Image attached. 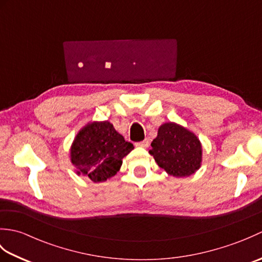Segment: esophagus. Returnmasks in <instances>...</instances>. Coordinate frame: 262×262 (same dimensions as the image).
Returning a JSON list of instances; mask_svg holds the SVG:
<instances>
[{
    "label": "esophagus",
    "mask_w": 262,
    "mask_h": 262,
    "mask_svg": "<svg viewBox=\"0 0 262 262\" xmlns=\"http://www.w3.org/2000/svg\"><path fill=\"white\" fill-rule=\"evenodd\" d=\"M136 145L146 148V147H148V145H149V142H148V140H144V141H142V142L136 143Z\"/></svg>",
    "instance_id": "obj_1"
}]
</instances>
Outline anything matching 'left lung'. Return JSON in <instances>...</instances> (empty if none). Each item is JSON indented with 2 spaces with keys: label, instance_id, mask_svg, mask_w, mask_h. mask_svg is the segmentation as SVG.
I'll list each match as a JSON object with an SVG mask.
<instances>
[{
  "label": "left lung",
  "instance_id": "8db88e82",
  "mask_svg": "<svg viewBox=\"0 0 262 262\" xmlns=\"http://www.w3.org/2000/svg\"><path fill=\"white\" fill-rule=\"evenodd\" d=\"M151 146L149 154L171 176L188 177L199 169L202 144L196 135L174 122H166L159 128Z\"/></svg>",
  "mask_w": 262,
  "mask_h": 262
}]
</instances>
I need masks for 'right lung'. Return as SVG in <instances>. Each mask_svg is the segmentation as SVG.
Segmentation results:
<instances>
[{
  "mask_svg": "<svg viewBox=\"0 0 262 262\" xmlns=\"http://www.w3.org/2000/svg\"><path fill=\"white\" fill-rule=\"evenodd\" d=\"M134 148L116 132L109 121L92 122L76 135L71 148V161L79 173L93 182L105 181L118 172L122 158Z\"/></svg>",
  "mask_w": 262,
  "mask_h": 262,
  "instance_id": "right-lung-1",
  "label": "right lung"
}]
</instances>
